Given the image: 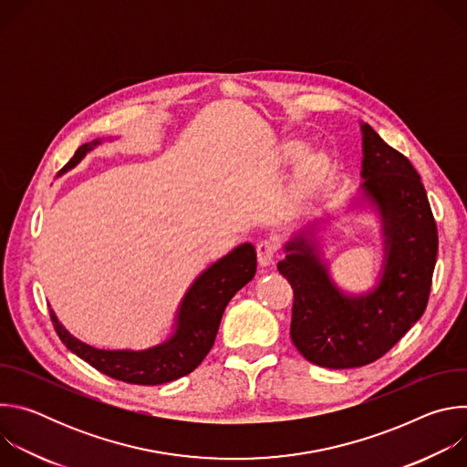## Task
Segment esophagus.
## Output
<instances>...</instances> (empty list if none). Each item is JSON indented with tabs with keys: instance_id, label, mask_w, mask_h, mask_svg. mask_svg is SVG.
<instances>
[{
	"instance_id": "1",
	"label": "esophagus",
	"mask_w": 467,
	"mask_h": 467,
	"mask_svg": "<svg viewBox=\"0 0 467 467\" xmlns=\"http://www.w3.org/2000/svg\"><path fill=\"white\" fill-rule=\"evenodd\" d=\"M277 240L275 238H265L262 242H258L256 245V256H258V264L262 268L270 265L274 262V256L277 254Z\"/></svg>"
}]
</instances>
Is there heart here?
<instances>
[{"label":"heart","mask_w":467,"mask_h":467,"mask_svg":"<svg viewBox=\"0 0 467 467\" xmlns=\"http://www.w3.org/2000/svg\"><path fill=\"white\" fill-rule=\"evenodd\" d=\"M303 153H305V146H303V144H290V146L286 148V151H285V155H286L288 159H292V161H294V159H299ZM323 168H325V159H323L321 155H317V153L308 155V157L303 161V164H301L299 181H301V182H312L314 179H317V177L321 175Z\"/></svg>","instance_id":"b5f03b06"}]
</instances>
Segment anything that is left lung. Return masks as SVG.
<instances>
[{
	"mask_svg": "<svg viewBox=\"0 0 467 467\" xmlns=\"http://www.w3.org/2000/svg\"><path fill=\"white\" fill-rule=\"evenodd\" d=\"M360 129L364 181L355 205L368 203L380 216L379 283L360 296L338 288L317 254L314 223L296 233L277 264L294 290L292 342L308 362L330 369L375 362L407 335L427 308L438 254V229L421 177L368 123Z\"/></svg>",
	"mask_w": 467,
	"mask_h": 467,
	"instance_id": "8db88e82",
	"label": "left lung"
}]
</instances>
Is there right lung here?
I'll return each instance as SVG.
<instances>
[{
	"label": "right lung",
	"instance_id": "obj_1",
	"mask_svg": "<svg viewBox=\"0 0 467 467\" xmlns=\"http://www.w3.org/2000/svg\"><path fill=\"white\" fill-rule=\"evenodd\" d=\"M99 144L101 140L83 144L58 175L76 168L85 155ZM254 274L256 251L247 242L240 244L211 264L192 283L179 305L171 337L166 342L142 351H109L92 348L72 337L53 310H49V316L62 344L98 371L130 384H164L192 373L203 362L214 346L227 303L254 277Z\"/></svg>",
	"mask_w": 467,
	"mask_h": 467
}]
</instances>
